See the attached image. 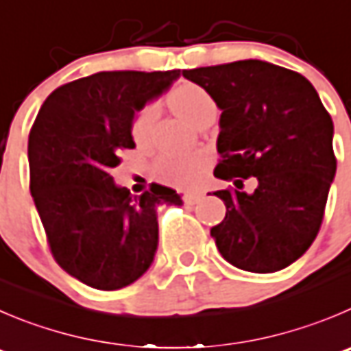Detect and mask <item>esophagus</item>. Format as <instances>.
<instances>
[{
  "mask_svg": "<svg viewBox=\"0 0 351 351\" xmlns=\"http://www.w3.org/2000/svg\"><path fill=\"white\" fill-rule=\"evenodd\" d=\"M202 198H203V193H198V191H191L184 195V202L189 203V205H195V203H198Z\"/></svg>",
  "mask_w": 351,
  "mask_h": 351,
  "instance_id": "1",
  "label": "esophagus"
}]
</instances>
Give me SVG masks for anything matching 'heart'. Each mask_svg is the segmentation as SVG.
<instances>
[{
  "instance_id": "obj_1",
  "label": "heart",
  "mask_w": 351,
  "mask_h": 351,
  "mask_svg": "<svg viewBox=\"0 0 351 351\" xmlns=\"http://www.w3.org/2000/svg\"><path fill=\"white\" fill-rule=\"evenodd\" d=\"M169 101L173 112L191 123H195L205 113L217 110L212 96L202 86L191 84V82H186L178 89H173L172 95L169 96ZM155 115V105L145 106L138 113L134 123H132V136L136 141H143L148 136ZM206 162H208L206 155L199 152L186 153V155H163L156 160L155 172L158 178L173 182V184L193 186L198 181L199 173L206 167Z\"/></svg>"
}]
</instances>
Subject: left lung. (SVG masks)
<instances>
[{"label": "left lung", "mask_w": 351, "mask_h": 351, "mask_svg": "<svg viewBox=\"0 0 351 351\" xmlns=\"http://www.w3.org/2000/svg\"><path fill=\"white\" fill-rule=\"evenodd\" d=\"M182 75L222 110L213 176L238 189L213 193L228 208L210 231L220 255L256 274L291 265L315 239L335 179L331 115L302 73L262 60ZM248 177L257 179L250 195L239 191Z\"/></svg>", "instance_id": "8db88e82"}]
</instances>
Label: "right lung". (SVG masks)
I'll return each instance as SVG.
<instances>
[{"instance_id":"right-lung-1","label":"right lung","mask_w":351,"mask_h":351,"mask_svg":"<svg viewBox=\"0 0 351 351\" xmlns=\"http://www.w3.org/2000/svg\"><path fill=\"white\" fill-rule=\"evenodd\" d=\"M181 70L98 72L60 86L29 134L31 195L56 263L91 288L138 281L158 246V206L182 205L176 189L152 182L132 196L112 169L136 148L132 122L178 81Z\"/></svg>"}]
</instances>
